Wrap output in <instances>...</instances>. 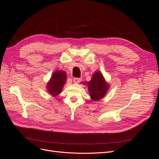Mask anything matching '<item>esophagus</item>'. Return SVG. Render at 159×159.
I'll list each match as a JSON object with an SVG mask.
<instances>
[{
    "label": "esophagus",
    "mask_w": 159,
    "mask_h": 159,
    "mask_svg": "<svg viewBox=\"0 0 159 159\" xmlns=\"http://www.w3.org/2000/svg\"><path fill=\"white\" fill-rule=\"evenodd\" d=\"M73 81H74V83L78 84V83H80V81H81V78H74Z\"/></svg>",
    "instance_id": "34e87169"
}]
</instances>
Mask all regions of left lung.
I'll return each mask as SVG.
<instances>
[{
  "instance_id": "8db88e82",
  "label": "left lung",
  "mask_w": 159,
  "mask_h": 159,
  "mask_svg": "<svg viewBox=\"0 0 159 159\" xmlns=\"http://www.w3.org/2000/svg\"><path fill=\"white\" fill-rule=\"evenodd\" d=\"M87 84L91 97L93 100H98L102 98L109 89V86L105 81L102 74L99 72H95L93 75L91 81Z\"/></svg>"
}]
</instances>
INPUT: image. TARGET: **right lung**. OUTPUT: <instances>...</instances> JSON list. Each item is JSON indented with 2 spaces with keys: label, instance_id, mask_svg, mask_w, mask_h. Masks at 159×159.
<instances>
[{
  "label": "right lung",
  "instance_id": "obj_1",
  "mask_svg": "<svg viewBox=\"0 0 159 159\" xmlns=\"http://www.w3.org/2000/svg\"><path fill=\"white\" fill-rule=\"evenodd\" d=\"M66 80V74L65 72L57 70L54 72L49 82L47 85V89L50 94L57 96L61 92Z\"/></svg>",
  "mask_w": 159,
  "mask_h": 159
}]
</instances>
